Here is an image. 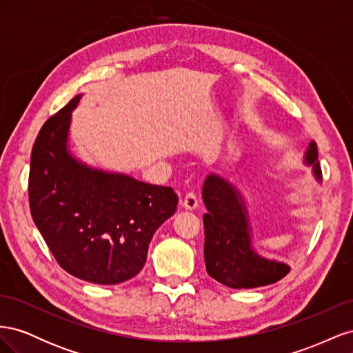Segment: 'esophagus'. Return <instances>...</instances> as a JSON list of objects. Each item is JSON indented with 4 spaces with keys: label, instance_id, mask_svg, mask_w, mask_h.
<instances>
[{
    "label": "esophagus",
    "instance_id": "1",
    "mask_svg": "<svg viewBox=\"0 0 353 353\" xmlns=\"http://www.w3.org/2000/svg\"><path fill=\"white\" fill-rule=\"evenodd\" d=\"M199 205V200H197V196L194 193H188L185 194L184 200L181 201V206H183L185 210H194Z\"/></svg>",
    "mask_w": 353,
    "mask_h": 353
}]
</instances>
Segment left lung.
Masks as SVG:
<instances>
[{
  "mask_svg": "<svg viewBox=\"0 0 353 353\" xmlns=\"http://www.w3.org/2000/svg\"><path fill=\"white\" fill-rule=\"evenodd\" d=\"M303 165L321 184L318 147L309 141ZM201 197L208 213L205 223V262L213 280L231 288H254L274 284L290 272V265L263 258L254 249L248 201L243 191L225 176L212 172L206 176Z\"/></svg>",
  "mask_w": 353,
  "mask_h": 353,
  "instance_id": "8db88e82",
  "label": "left lung"
}]
</instances>
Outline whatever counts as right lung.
<instances>
[{"label": "right lung", "instance_id": "right-lung-1", "mask_svg": "<svg viewBox=\"0 0 353 353\" xmlns=\"http://www.w3.org/2000/svg\"><path fill=\"white\" fill-rule=\"evenodd\" d=\"M82 94L44 123L30 154L29 205L41 236L63 270L113 285L143 270L148 244L176 212L170 187L85 163L69 145L72 112Z\"/></svg>", "mask_w": 353, "mask_h": 353}]
</instances>
